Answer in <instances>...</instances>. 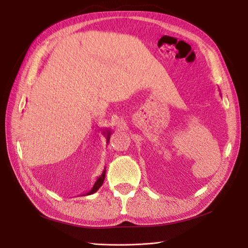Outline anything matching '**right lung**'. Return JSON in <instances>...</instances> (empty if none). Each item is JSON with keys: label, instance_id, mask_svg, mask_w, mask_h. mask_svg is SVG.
Wrapping results in <instances>:
<instances>
[{"label": "right lung", "instance_id": "add662e5", "mask_svg": "<svg viewBox=\"0 0 248 248\" xmlns=\"http://www.w3.org/2000/svg\"><path fill=\"white\" fill-rule=\"evenodd\" d=\"M103 134H104V136H106V138H107V142L108 144L109 139H110L111 131H110V130H108V129H106V130L103 131ZM104 177H106V168H104V170H103V171H102V174H101L98 178H97V180L95 181V183H94V185H93L92 188L90 189L89 191H87V192H84V193L79 194V197H82V196H90V194H93V193H95L97 190H98V189L100 188L101 185L103 184Z\"/></svg>", "mask_w": 248, "mask_h": 248}]
</instances>
